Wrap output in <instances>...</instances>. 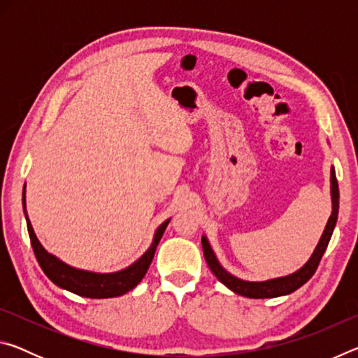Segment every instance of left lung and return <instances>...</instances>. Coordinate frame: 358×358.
<instances>
[{
  "mask_svg": "<svg viewBox=\"0 0 358 358\" xmlns=\"http://www.w3.org/2000/svg\"><path fill=\"white\" fill-rule=\"evenodd\" d=\"M330 181H331V202H333V211L329 217V222H327L325 230L322 237L319 240V245L316 250H314L311 259L301 266L299 271L295 273L284 276V278H276V280L270 281H262V282H251V281H243L238 280V278L232 276L227 273L226 270L222 268L220 262L216 260V256L208 240L202 237V248H203V256L210 270L213 271V275L220 280L224 286H227L230 290H234L235 294L250 296V299H273V296H281L292 294L294 290L301 287L306 281L311 280V276L316 273L320 259H322L324 252L329 246V241L331 238L333 229H335V224L338 220V210H339V189H338V180L335 175V169H331L330 172Z\"/></svg>",
  "mask_w": 358,
  "mask_h": 358,
  "instance_id": "obj_1",
  "label": "left lung"
}]
</instances>
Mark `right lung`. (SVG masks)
Listing matches in <instances>:
<instances>
[{"label": "right lung", "instance_id": "right-lung-1", "mask_svg": "<svg viewBox=\"0 0 358 358\" xmlns=\"http://www.w3.org/2000/svg\"><path fill=\"white\" fill-rule=\"evenodd\" d=\"M23 208H25V191H23ZM25 217H27L28 234H29V240H31L34 256L38 259L41 268L47 275L48 280L55 282L57 286H59L62 289L69 290V292H74L80 296H87V299H110V296H120L126 292H129L131 289H134L137 284L143 280L145 273H147L151 260H153L156 246L159 243V240L162 237V234H164L169 221H171L167 220L166 222H162L161 226L157 227L155 234V240L153 243H151L150 250L145 252L137 262L128 266V268L117 271V273L101 275V273H92V271L72 268V266L66 265L55 256L48 254L39 243V240L36 238L31 222L28 220L27 210H25Z\"/></svg>", "mask_w": 358, "mask_h": 358}]
</instances>
